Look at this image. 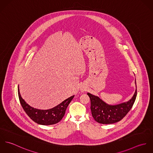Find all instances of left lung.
<instances>
[{
	"label": "left lung",
	"mask_w": 153,
	"mask_h": 153,
	"mask_svg": "<svg viewBox=\"0 0 153 153\" xmlns=\"http://www.w3.org/2000/svg\"><path fill=\"white\" fill-rule=\"evenodd\" d=\"M137 93L136 89L130 101L116 105H109L98 97L87 93L91 100V110L94 119L97 122L103 124H113L121 121L132 107Z\"/></svg>",
	"instance_id": "1"
}]
</instances>
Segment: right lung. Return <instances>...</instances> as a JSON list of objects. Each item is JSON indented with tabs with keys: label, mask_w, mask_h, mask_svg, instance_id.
Segmentation results:
<instances>
[{
	"label": "right lung",
	"mask_w": 153,
	"mask_h": 153,
	"mask_svg": "<svg viewBox=\"0 0 153 153\" xmlns=\"http://www.w3.org/2000/svg\"><path fill=\"white\" fill-rule=\"evenodd\" d=\"M18 96L22 108L28 117L36 123L44 126L53 125L59 122L64 117L68 105L74 97V95L69 97L52 109L41 110L30 107L22 99L19 87Z\"/></svg>",
	"instance_id": "1"
}]
</instances>
